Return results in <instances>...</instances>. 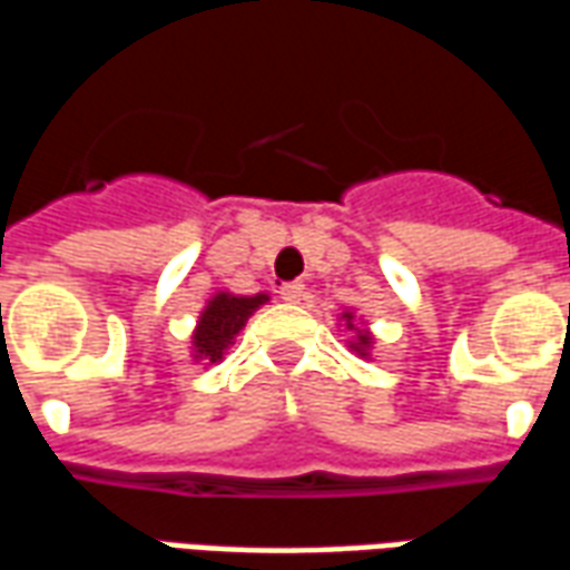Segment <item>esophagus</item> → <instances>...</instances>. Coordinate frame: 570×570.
I'll return each mask as SVG.
<instances>
[{"instance_id":"esophagus-1","label":"esophagus","mask_w":570,"mask_h":570,"mask_svg":"<svg viewBox=\"0 0 570 570\" xmlns=\"http://www.w3.org/2000/svg\"><path fill=\"white\" fill-rule=\"evenodd\" d=\"M281 298H284V302H289V305H296V302H302V298H305V284H302V281L284 284L281 286Z\"/></svg>"}]
</instances>
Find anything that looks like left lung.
I'll use <instances>...</instances> for the list:
<instances>
[{
  "label": "left lung",
  "instance_id": "1",
  "mask_svg": "<svg viewBox=\"0 0 570 570\" xmlns=\"http://www.w3.org/2000/svg\"><path fill=\"white\" fill-rule=\"evenodd\" d=\"M342 321H345L347 330L354 333V338L347 342V347H351V351H354L357 357H370V347H372L370 330H360L357 323H354V314H351V311H345V314H342Z\"/></svg>",
  "mask_w": 570,
  "mask_h": 570
}]
</instances>
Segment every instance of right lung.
<instances>
[{
	"label": "right lung",
	"instance_id": "1",
	"mask_svg": "<svg viewBox=\"0 0 570 570\" xmlns=\"http://www.w3.org/2000/svg\"><path fill=\"white\" fill-rule=\"evenodd\" d=\"M268 296H235V293H216L200 311L198 326L191 333V357L204 360L207 366L219 363L228 345H235V335L244 330V323L253 317V311L265 305Z\"/></svg>",
	"mask_w": 570,
	"mask_h": 570
}]
</instances>
